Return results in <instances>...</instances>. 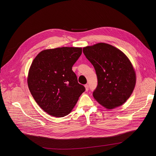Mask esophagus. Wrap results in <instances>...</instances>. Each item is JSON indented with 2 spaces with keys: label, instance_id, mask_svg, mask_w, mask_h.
<instances>
[{
  "label": "esophagus",
  "instance_id": "esophagus-1",
  "mask_svg": "<svg viewBox=\"0 0 156 156\" xmlns=\"http://www.w3.org/2000/svg\"><path fill=\"white\" fill-rule=\"evenodd\" d=\"M85 90L87 91L89 89V87H88V84H85Z\"/></svg>",
  "mask_w": 156,
  "mask_h": 156
}]
</instances>
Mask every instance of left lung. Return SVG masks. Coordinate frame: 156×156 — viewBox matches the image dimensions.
I'll return each mask as SVG.
<instances>
[{"instance_id":"obj_1","label":"left lung","mask_w":156,"mask_h":156,"mask_svg":"<svg viewBox=\"0 0 156 156\" xmlns=\"http://www.w3.org/2000/svg\"><path fill=\"white\" fill-rule=\"evenodd\" d=\"M85 57L94 67L98 85L94 98L108 109L125 103L132 95L136 75L131 62L122 51L105 43L83 48Z\"/></svg>"}]
</instances>
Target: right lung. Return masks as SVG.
Here are the masks:
<instances>
[{"label":"right lung","instance_id":"1","mask_svg":"<svg viewBox=\"0 0 156 156\" xmlns=\"http://www.w3.org/2000/svg\"><path fill=\"white\" fill-rule=\"evenodd\" d=\"M82 48L61 47L42 51L29 69L27 84L38 105L48 114H69L85 88L78 83L72 68Z\"/></svg>","mask_w":156,"mask_h":156}]
</instances>
